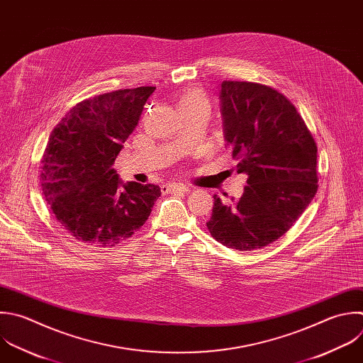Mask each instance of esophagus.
<instances>
[{
    "label": "esophagus",
    "instance_id": "1",
    "mask_svg": "<svg viewBox=\"0 0 363 363\" xmlns=\"http://www.w3.org/2000/svg\"><path fill=\"white\" fill-rule=\"evenodd\" d=\"M162 191L163 193H177V191H182V193H187L189 191V187H186L184 184H166L162 187Z\"/></svg>",
    "mask_w": 363,
    "mask_h": 363
}]
</instances>
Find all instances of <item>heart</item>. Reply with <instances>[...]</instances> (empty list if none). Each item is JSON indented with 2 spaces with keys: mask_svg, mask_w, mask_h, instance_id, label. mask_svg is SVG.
I'll list each match as a JSON object with an SVG mask.
<instances>
[{
  "mask_svg": "<svg viewBox=\"0 0 363 363\" xmlns=\"http://www.w3.org/2000/svg\"><path fill=\"white\" fill-rule=\"evenodd\" d=\"M176 108L179 113H187V112H196V111L208 112L210 104L203 89L197 86H191L179 94V96L176 98Z\"/></svg>",
  "mask_w": 363,
  "mask_h": 363,
  "instance_id": "b5f03b06",
  "label": "heart"
}]
</instances>
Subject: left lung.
I'll return each mask as SVG.
<instances>
[{
	"mask_svg": "<svg viewBox=\"0 0 363 363\" xmlns=\"http://www.w3.org/2000/svg\"><path fill=\"white\" fill-rule=\"evenodd\" d=\"M220 102L224 139L248 179L231 206L214 196L207 228L223 245L251 251L284 235L315 197L316 145L295 106L269 86L224 81Z\"/></svg>",
	"mask_w": 363,
	"mask_h": 363,
	"instance_id": "left-lung-1",
	"label": "left lung"
}]
</instances>
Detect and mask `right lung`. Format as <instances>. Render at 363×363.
<instances>
[{
	"label": "right lung",
	"instance_id": "1",
	"mask_svg": "<svg viewBox=\"0 0 363 363\" xmlns=\"http://www.w3.org/2000/svg\"><path fill=\"white\" fill-rule=\"evenodd\" d=\"M155 86L119 89L75 105L54 128L41 160V187L58 223L78 241L113 247L132 237L162 194L122 183L112 169Z\"/></svg>",
	"mask_w": 363,
	"mask_h": 363
}]
</instances>
